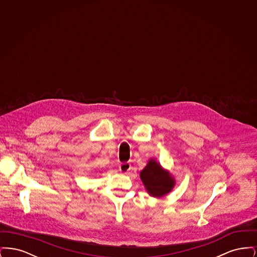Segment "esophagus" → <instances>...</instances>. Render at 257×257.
<instances>
[{
	"label": "esophagus",
	"mask_w": 257,
	"mask_h": 257,
	"mask_svg": "<svg viewBox=\"0 0 257 257\" xmlns=\"http://www.w3.org/2000/svg\"><path fill=\"white\" fill-rule=\"evenodd\" d=\"M130 170H131V165L129 163H122L119 165V171L123 173H127Z\"/></svg>",
	"instance_id": "esophagus-1"
}]
</instances>
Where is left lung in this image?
<instances>
[{
    "instance_id": "8db88e82",
    "label": "left lung",
    "mask_w": 257,
    "mask_h": 257,
    "mask_svg": "<svg viewBox=\"0 0 257 257\" xmlns=\"http://www.w3.org/2000/svg\"><path fill=\"white\" fill-rule=\"evenodd\" d=\"M140 175L147 192L152 196H165L171 192L174 186L173 178L154 160L148 162L147 167L141 171Z\"/></svg>"
}]
</instances>
